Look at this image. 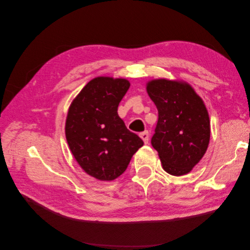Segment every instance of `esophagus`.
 <instances>
[{
  "label": "esophagus",
  "mask_w": 250,
  "mask_h": 250,
  "mask_svg": "<svg viewBox=\"0 0 250 250\" xmlns=\"http://www.w3.org/2000/svg\"><path fill=\"white\" fill-rule=\"evenodd\" d=\"M140 137H141V139L144 141V143L148 144V142H149V132H148L147 130L144 131V132H141V133H140Z\"/></svg>",
  "instance_id": "esophagus-1"
}]
</instances>
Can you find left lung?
Listing matches in <instances>:
<instances>
[{"instance_id": "8db88e82", "label": "left lung", "mask_w": 250, "mask_h": 250, "mask_svg": "<svg viewBox=\"0 0 250 250\" xmlns=\"http://www.w3.org/2000/svg\"><path fill=\"white\" fill-rule=\"evenodd\" d=\"M147 92L158 120L151 144L163 168L171 175L190 172L206 153L209 143V118L201 98L184 82L157 79Z\"/></svg>"}]
</instances>
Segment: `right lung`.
<instances>
[{"instance_id":"right-lung-1","label":"right lung","mask_w":250,"mask_h":250,"mask_svg":"<svg viewBox=\"0 0 250 250\" xmlns=\"http://www.w3.org/2000/svg\"><path fill=\"white\" fill-rule=\"evenodd\" d=\"M129 86L126 79L97 77L81 89L67 112L65 137L75 160L99 180H113L123 174L144 145L118 115Z\"/></svg>"}]
</instances>
